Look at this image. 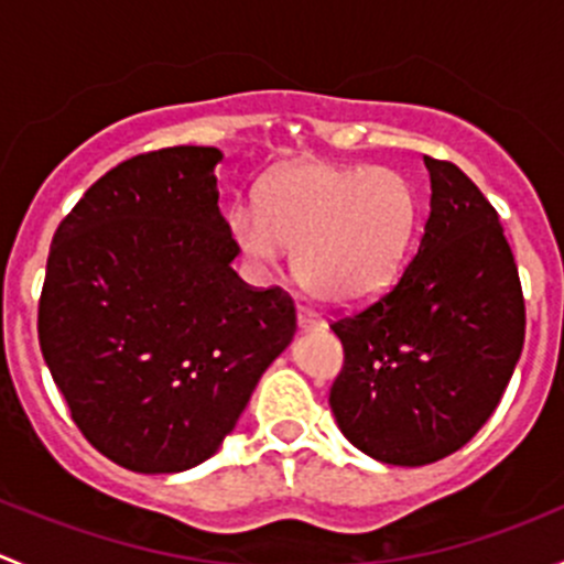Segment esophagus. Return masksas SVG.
<instances>
[{
	"instance_id": "34e87169",
	"label": "esophagus",
	"mask_w": 564,
	"mask_h": 564,
	"mask_svg": "<svg viewBox=\"0 0 564 564\" xmlns=\"http://www.w3.org/2000/svg\"><path fill=\"white\" fill-rule=\"evenodd\" d=\"M297 327L303 329V333H311V329H322L324 322L316 314H311V311L297 308Z\"/></svg>"
}]
</instances>
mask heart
Instances as JSON below:
<instances>
[{
  "label": "heart",
  "instance_id": "heart-1",
  "mask_svg": "<svg viewBox=\"0 0 564 564\" xmlns=\"http://www.w3.org/2000/svg\"><path fill=\"white\" fill-rule=\"evenodd\" d=\"M417 218V191L395 169L311 161L270 176L259 207L237 204L226 229L259 275L294 246V270L316 297L357 305L395 281Z\"/></svg>",
  "mask_w": 564,
  "mask_h": 564
}]
</instances>
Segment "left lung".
<instances>
[{"label":"left lung","instance_id":"8db88e82","mask_svg":"<svg viewBox=\"0 0 564 564\" xmlns=\"http://www.w3.org/2000/svg\"><path fill=\"white\" fill-rule=\"evenodd\" d=\"M431 213L417 253L377 303L329 324L344 371L340 434L366 456L423 466L482 429L524 346V297L497 209L458 166L425 158Z\"/></svg>","mask_w":564,"mask_h":564}]
</instances>
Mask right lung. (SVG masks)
Masks as SVG:
<instances>
[{
	"instance_id": "add662e5",
	"label": "right lung",
	"mask_w": 564,
	"mask_h": 564,
	"mask_svg": "<svg viewBox=\"0 0 564 564\" xmlns=\"http://www.w3.org/2000/svg\"><path fill=\"white\" fill-rule=\"evenodd\" d=\"M215 147H169L100 176L56 229L37 335L82 434L113 464L174 475L218 453L292 344L281 289L231 270Z\"/></svg>"
}]
</instances>
